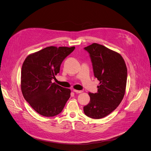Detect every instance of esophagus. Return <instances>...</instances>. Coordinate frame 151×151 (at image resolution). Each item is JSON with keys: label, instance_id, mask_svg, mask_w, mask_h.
<instances>
[{"label": "esophagus", "instance_id": "1", "mask_svg": "<svg viewBox=\"0 0 151 151\" xmlns=\"http://www.w3.org/2000/svg\"><path fill=\"white\" fill-rule=\"evenodd\" d=\"M73 92L76 93H81L83 92L82 90H73Z\"/></svg>", "mask_w": 151, "mask_h": 151}]
</instances>
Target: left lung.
<instances>
[{
    "instance_id": "left-lung-1",
    "label": "left lung",
    "mask_w": 151,
    "mask_h": 151,
    "mask_svg": "<svg viewBox=\"0 0 151 151\" xmlns=\"http://www.w3.org/2000/svg\"><path fill=\"white\" fill-rule=\"evenodd\" d=\"M89 54L93 73L99 81L97 93H90V103L84 107V114L94 119L112 112L124 97L127 67L122 56L107 47L93 43L84 48Z\"/></svg>"
}]
</instances>
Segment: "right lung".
Segmentation results:
<instances>
[{"label": "right lung", "mask_w": 151, "mask_h": 151, "mask_svg": "<svg viewBox=\"0 0 151 151\" xmlns=\"http://www.w3.org/2000/svg\"><path fill=\"white\" fill-rule=\"evenodd\" d=\"M75 48L48 47L25 59L21 71L22 92L29 105L42 116L59 114L70 97V89L52 81L59 73L63 60Z\"/></svg>", "instance_id": "right-lung-1"}]
</instances>
